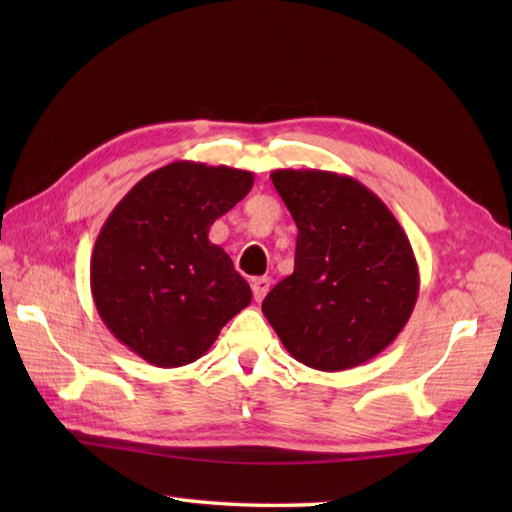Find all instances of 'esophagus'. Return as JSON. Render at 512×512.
<instances>
[{
	"label": "esophagus",
	"mask_w": 512,
	"mask_h": 512,
	"mask_svg": "<svg viewBox=\"0 0 512 512\" xmlns=\"http://www.w3.org/2000/svg\"><path fill=\"white\" fill-rule=\"evenodd\" d=\"M268 290H270V277H255L253 279V297L257 303L268 295Z\"/></svg>",
	"instance_id": "34e87169"
}]
</instances>
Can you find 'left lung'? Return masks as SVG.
Listing matches in <instances>:
<instances>
[{"instance_id": "left-lung-1", "label": "left lung", "mask_w": 512, "mask_h": 512, "mask_svg": "<svg viewBox=\"0 0 512 512\" xmlns=\"http://www.w3.org/2000/svg\"><path fill=\"white\" fill-rule=\"evenodd\" d=\"M277 193L295 220V270L262 310L299 363L341 372L367 363L405 328L420 275L407 233L385 202L350 176L277 169Z\"/></svg>"}]
</instances>
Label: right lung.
I'll list each match as a JSON object with an SVG mask.
<instances>
[{
	"mask_svg": "<svg viewBox=\"0 0 512 512\" xmlns=\"http://www.w3.org/2000/svg\"><path fill=\"white\" fill-rule=\"evenodd\" d=\"M233 167L178 160L136 182L107 217L90 262L99 317L156 367L209 352L253 292L209 228L253 189Z\"/></svg>",
	"mask_w": 512,
	"mask_h": 512,
	"instance_id": "1",
	"label": "right lung"
}]
</instances>
